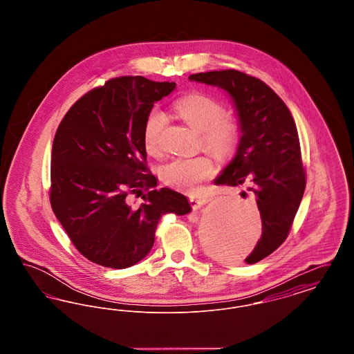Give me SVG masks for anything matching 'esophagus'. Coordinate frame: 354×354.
I'll use <instances>...</instances> for the list:
<instances>
[{
  "mask_svg": "<svg viewBox=\"0 0 354 354\" xmlns=\"http://www.w3.org/2000/svg\"><path fill=\"white\" fill-rule=\"evenodd\" d=\"M205 203H208L207 198H202V196H189V204L194 209L201 208Z\"/></svg>",
  "mask_w": 354,
  "mask_h": 354,
  "instance_id": "obj_1",
  "label": "esophagus"
}]
</instances>
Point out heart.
<instances>
[{
  "label": "heart",
  "mask_w": 354,
  "mask_h": 354,
  "mask_svg": "<svg viewBox=\"0 0 354 354\" xmlns=\"http://www.w3.org/2000/svg\"><path fill=\"white\" fill-rule=\"evenodd\" d=\"M174 110L185 123L201 133L203 147L216 159H230L239 146L240 129L235 120L225 114L221 102L203 93H192L178 100ZM166 115L153 109L147 115L143 129V143L149 153L156 155L160 149V135L166 127ZM214 174V165L207 156L176 158L160 169V178L176 189L192 192Z\"/></svg>",
  "instance_id": "heart-1"
}]
</instances>
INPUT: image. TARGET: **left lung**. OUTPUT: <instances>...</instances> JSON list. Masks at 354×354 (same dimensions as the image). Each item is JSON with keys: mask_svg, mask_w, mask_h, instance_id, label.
Wrapping results in <instances>:
<instances>
[{"mask_svg": "<svg viewBox=\"0 0 354 354\" xmlns=\"http://www.w3.org/2000/svg\"><path fill=\"white\" fill-rule=\"evenodd\" d=\"M188 80L218 86L235 104L241 136L234 159L215 185H251L263 232L244 261L254 264L286 241L303 199L306 175L295 120L268 84L245 73L207 71Z\"/></svg>", "mask_w": 354, "mask_h": 354, "instance_id": "left-lung-1", "label": "left lung"}]
</instances>
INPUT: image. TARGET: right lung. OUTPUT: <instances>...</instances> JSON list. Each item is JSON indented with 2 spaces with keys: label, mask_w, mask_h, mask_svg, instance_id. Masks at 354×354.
Masks as SVG:
<instances>
[{
  "label": "right lung",
  "mask_w": 354,
  "mask_h": 354,
  "mask_svg": "<svg viewBox=\"0 0 354 354\" xmlns=\"http://www.w3.org/2000/svg\"><path fill=\"white\" fill-rule=\"evenodd\" d=\"M175 87L140 75L110 80L75 102L57 129L51 208L74 247L102 267L134 266L151 251L165 214L191 212L185 195L155 188L143 143L153 103ZM130 193L145 203L133 207Z\"/></svg>",
  "instance_id": "obj_1"
}]
</instances>
